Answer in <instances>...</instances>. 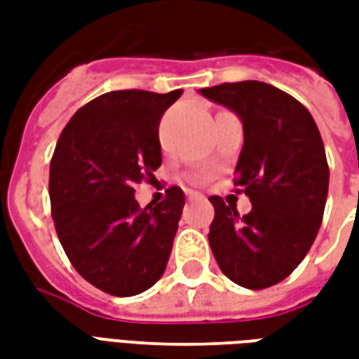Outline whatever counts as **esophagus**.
Wrapping results in <instances>:
<instances>
[{
	"label": "esophagus",
	"mask_w": 359,
	"mask_h": 359,
	"mask_svg": "<svg viewBox=\"0 0 359 359\" xmlns=\"http://www.w3.org/2000/svg\"><path fill=\"white\" fill-rule=\"evenodd\" d=\"M187 196H188V200H196V198H198V194H196V192H192V190H188Z\"/></svg>",
	"instance_id": "obj_1"
}]
</instances>
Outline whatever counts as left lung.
<instances>
[{"label":"left lung","mask_w":359,"mask_h":359,"mask_svg":"<svg viewBox=\"0 0 359 359\" xmlns=\"http://www.w3.org/2000/svg\"><path fill=\"white\" fill-rule=\"evenodd\" d=\"M200 94L241 117L234 184L252 202L241 217L236 203L211 196V252L236 285H277L302 264L323 221L329 165L319 128L298 100L265 82H225Z\"/></svg>","instance_id":"left-lung-1"}]
</instances>
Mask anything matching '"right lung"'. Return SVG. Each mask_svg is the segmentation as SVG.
I'll list each match as a JSON object with an SVG mask.
<instances>
[{
  "label": "right lung",
  "instance_id": "obj_1",
  "mask_svg": "<svg viewBox=\"0 0 359 359\" xmlns=\"http://www.w3.org/2000/svg\"><path fill=\"white\" fill-rule=\"evenodd\" d=\"M182 90H117L82 105L50 163L51 217L69 262L111 296H134L165 273L184 208L179 187L142 210L134 187L161 165L159 121Z\"/></svg>",
  "mask_w": 359,
  "mask_h": 359
}]
</instances>
